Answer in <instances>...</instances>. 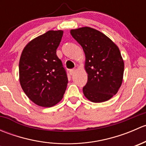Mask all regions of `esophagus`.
I'll list each match as a JSON object with an SVG mask.
<instances>
[{"label":"esophagus","mask_w":146,"mask_h":146,"mask_svg":"<svg viewBox=\"0 0 146 146\" xmlns=\"http://www.w3.org/2000/svg\"><path fill=\"white\" fill-rule=\"evenodd\" d=\"M75 72H76V68H73V69H70V70H69V73H70V74L71 75H73L75 73Z\"/></svg>","instance_id":"1"}]
</instances>
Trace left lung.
<instances>
[{"label":"left lung","mask_w":146,"mask_h":146,"mask_svg":"<svg viewBox=\"0 0 146 146\" xmlns=\"http://www.w3.org/2000/svg\"><path fill=\"white\" fill-rule=\"evenodd\" d=\"M72 36L85 52L88 82L83 94L92 102H103L117 93L123 80L124 64L118 46L105 35L85 27L71 29Z\"/></svg>","instance_id":"left-lung-1"}]
</instances>
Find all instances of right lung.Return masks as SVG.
<instances>
[{
    "label": "right lung",
    "instance_id": "obj_1",
    "mask_svg": "<svg viewBox=\"0 0 146 146\" xmlns=\"http://www.w3.org/2000/svg\"><path fill=\"white\" fill-rule=\"evenodd\" d=\"M63 33L50 30L37 36L25 46L20 56V85L30 100L41 107L59 102L67 87L66 71L56 55Z\"/></svg>",
    "mask_w": 146,
    "mask_h": 146
}]
</instances>
